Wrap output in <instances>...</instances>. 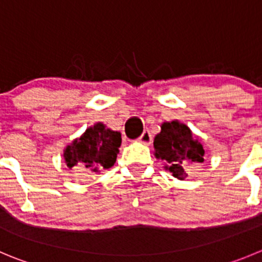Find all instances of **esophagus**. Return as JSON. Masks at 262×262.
<instances>
[{"label": "esophagus", "mask_w": 262, "mask_h": 262, "mask_svg": "<svg viewBox=\"0 0 262 262\" xmlns=\"http://www.w3.org/2000/svg\"><path fill=\"white\" fill-rule=\"evenodd\" d=\"M139 141L143 144H150L151 141H153V138H151V134L149 129H145L143 134H141V136L139 138Z\"/></svg>", "instance_id": "esophagus-1"}]
</instances>
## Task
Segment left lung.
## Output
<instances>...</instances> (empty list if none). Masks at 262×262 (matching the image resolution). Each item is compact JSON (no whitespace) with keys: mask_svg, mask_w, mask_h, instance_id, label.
Returning a JSON list of instances; mask_svg holds the SVG:
<instances>
[{"mask_svg":"<svg viewBox=\"0 0 262 262\" xmlns=\"http://www.w3.org/2000/svg\"><path fill=\"white\" fill-rule=\"evenodd\" d=\"M154 139L156 156L166 162V170L184 180L193 166L203 162V145L190 129L178 121L167 122Z\"/></svg>","mask_w":262,"mask_h":262,"instance_id":"1","label":"left lung"}]
</instances>
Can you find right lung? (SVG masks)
<instances>
[{
	"label": "right lung",
	"instance_id": "add662e5",
	"mask_svg": "<svg viewBox=\"0 0 262 262\" xmlns=\"http://www.w3.org/2000/svg\"><path fill=\"white\" fill-rule=\"evenodd\" d=\"M121 143V134L98 123L87 128L81 138L67 146L64 159L69 168L83 167L98 172L99 170L111 168L116 163Z\"/></svg>",
	"mask_w": 262,
	"mask_h": 262
}]
</instances>
